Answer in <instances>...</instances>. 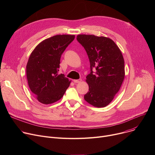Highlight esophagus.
I'll use <instances>...</instances> for the list:
<instances>
[{
  "label": "esophagus",
  "instance_id": "esophagus-1",
  "mask_svg": "<svg viewBox=\"0 0 155 155\" xmlns=\"http://www.w3.org/2000/svg\"><path fill=\"white\" fill-rule=\"evenodd\" d=\"M73 81L75 83H78L80 82L81 81V79H78V80H74Z\"/></svg>",
  "mask_w": 155,
  "mask_h": 155
}]
</instances>
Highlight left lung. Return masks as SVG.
Masks as SVG:
<instances>
[{
  "mask_svg": "<svg viewBox=\"0 0 155 155\" xmlns=\"http://www.w3.org/2000/svg\"><path fill=\"white\" fill-rule=\"evenodd\" d=\"M77 40L84 47L90 62L91 72L86 80L89 91L84 99L94 107H104L114 99L124 80L122 53L116 43L107 37L81 34Z\"/></svg>",
  "mask_w": 155,
  "mask_h": 155,
  "instance_id": "1",
  "label": "left lung"
}]
</instances>
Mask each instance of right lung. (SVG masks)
<instances>
[{
    "label": "right lung",
    "instance_id": "add662e5",
    "mask_svg": "<svg viewBox=\"0 0 155 155\" xmlns=\"http://www.w3.org/2000/svg\"><path fill=\"white\" fill-rule=\"evenodd\" d=\"M74 35H57L40 43L30 55L26 75L31 91L43 104L54 103L64 96L71 81L59 74L60 59Z\"/></svg>",
    "mask_w": 155,
    "mask_h": 155
}]
</instances>
